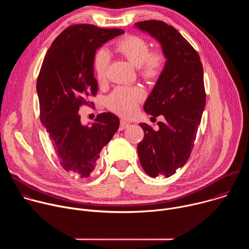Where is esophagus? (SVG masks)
<instances>
[{
    "instance_id": "34e87169",
    "label": "esophagus",
    "mask_w": 249,
    "mask_h": 249,
    "mask_svg": "<svg viewBox=\"0 0 249 249\" xmlns=\"http://www.w3.org/2000/svg\"><path fill=\"white\" fill-rule=\"evenodd\" d=\"M130 125V123L126 120H121L120 121V126H119V130H124L126 128H128Z\"/></svg>"
}]
</instances>
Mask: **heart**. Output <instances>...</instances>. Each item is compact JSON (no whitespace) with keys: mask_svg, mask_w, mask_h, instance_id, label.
Returning a JSON list of instances; mask_svg holds the SVG:
<instances>
[{"mask_svg":"<svg viewBox=\"0 0 249 249\" xmlns=\"http://www.w3.org/2000/svg\"><path fill=\"white\" fill-rule=\"evenodd\" d=\"M115 51L127 59L138 69L139 75L147 80H157L162 73L165 56L161 50L151 51V45L147 39L139 35H126L118 40L114 46ZM110 56L105 49L96 52L93 59V71L98 83H104L107 79ZM144 90L140 88L119 87L115 89L107 98V106L113 112L130 116L136 109L139 102L144 98Z\"/></svg>","mask_w":249,"mask_h":249,"instance_id":"heart-1","label":"heart"}]
</instances>
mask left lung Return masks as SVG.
Returning <instances> with one entry per match:
<instances>
[{
    "label": "left lung",
    "instance_id": "8db88e82",
    "mask_svg": "<svg viewBox=\"0 0 249 249\" xmlns=\"http://www.w3.org/2000/svg\"><path fill=\"white\" fill-rule=\"evenodd\" d=\"M161 45L166 58L161 75L147 98L144 110L165 121L145 132L138 145L142 167L151 177H169L188 160L206 104L203 66L197 51L173 26L160 20L135 23ZM153 118V117H152Z\"/></svg>",
    "mask_w": 249,
    "mask_h": 249
}]
</instances>
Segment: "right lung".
I'll return each instance as SVG.
<instances>
[{
  "label": "right lung",
  "mask_w": 249,
  "mask_h": 249,
  "mask_svg": "<svg viewBox=\"0 0 249 249\" xmlns=\"http://www.w3.org/2000/svg\"><path fill=\"white\" fill-rule=\"evenodd\" d=\"M124 33L120 28H99L92 24L67 27L49 47L37 78L40 120L66 171L87 178L94 170L99 154L119 128L111 112L83 125L79 109L89 105L97 92L93 76L95 51Z\"/></svg>",
  "instance_id": "obj_1"
}]
</instances>
